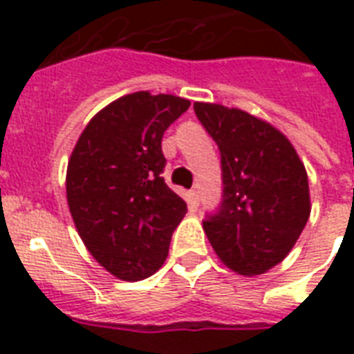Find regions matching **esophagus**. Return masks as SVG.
Wrapping results in <instances>:
<instances>
[{
  "instance_id": "1",
  "label": "esophagus",
  "mask_w": 354,
  "mask_h": 354,
  "mask_svg": "<svg viewBox=\"0 0 354 354\" xmlns=\"http://www.w3.org/2000/svg\"><path fill=\"white\" fill-rule=\"evenodd\" d=\"M189 198H191V202H193L194 205L200 204V191L198 189H191L189 191Z\"/></svg>"
}]
</instances>
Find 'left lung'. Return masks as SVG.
<instances>
[{
	"label": "left lung",
	"instance_id": "8db88e82",
	"mask_svg": "<svg viewBox=\"0 0 354 354\" xmlns=\"http://www.w3.org/2000/svg\"><path fill=\"white\" fill-rule=\"evenodd\" d=\"M194 112L222 158V204L204 232L222 263L261 275L290 253L310 216L307 171L285 133L252 113L213 102Z\"/></svg>",
	"mask_w": 354,
	"mask_h": 354
}]
</instances>
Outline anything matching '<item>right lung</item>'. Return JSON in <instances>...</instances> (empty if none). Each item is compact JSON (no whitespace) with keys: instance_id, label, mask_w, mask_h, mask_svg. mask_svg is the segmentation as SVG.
<instances>
[{"instance_id":"1","label":"right lung","mask_w":354,"mask_h":354,"mask_svg":"<svg viewBox=\"0 0 354 354\" xmlns=\"http://www.w3.org/2000/svg\"><path fill=\"white\" fill-rule=\"evenodd\" d=\"M191 102L136 91L97 112L68 161L66 196L80 239L122 281L161 268L187 204L167 187L161 138Z\"/></svg>"}]
</instances>
